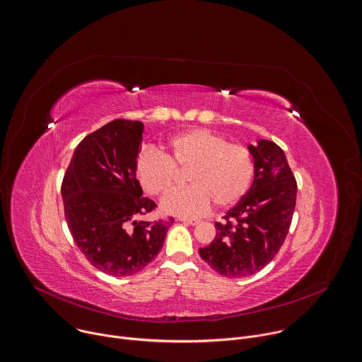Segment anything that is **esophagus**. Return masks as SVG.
<instances>
[{
    "label": "esophagus",
    "instance_id": "obj_1",
    "mask_svg": "<svg viewBox=\"0 0 362 362\" xmlns=\"http://www.w3.org/2000/svg\"><path fill=\"white\" fill-rule=\"evenodd\" d=\"M178 221L184 222V223H188V225H198L199 221L198 219H194V218H187V216H180Z\"/></svg>",
    "mask_w": 362,
    "mask_h": 362
}]
</instances>
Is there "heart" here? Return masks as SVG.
I'll list each match as a JSON object with an SVG mask.
<instances>
[{
    "instance_id": "1",
    "label": "heart",
    "mask_w": 362,
    "mask_h": 362,
    "mask_svg": "<svg viewBox=\"0 0 362 362\" xmlns=\"http://www.w3.org/2000/svg\"><path fill=\"white\" fill-rule=\"evenodd\" d=\"M189 182L163 199V208L175 215L198 216L209 209L236 204L249 189L255 163L249 148L206 129H191L173 137L164 153H140L136 174L143 188L156 197L170 192L185 171Z\"/></svg>"
}]
</instances>
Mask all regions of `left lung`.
<instances>
[{
  "instance_id": "8db88e82",
  "label": "left lung",
  "mask_w": 362,
  "mask_h": 362,
  "mask_svg": "<svg viewBox=\"0 0 362 362\" xmlns=\"http://www.w3.org/2000/svg\"><path fill=\"white\" fill-rule=\"evenodd\" d=\"M255 161L250 189L215 222V239L199 249L219 274L245 277L269 264L288 233L296 208L297 182L284 151L273 141L249 146Z\"/></svg>"
}]
</instances>
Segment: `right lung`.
<instances>
[{
  "label": "right lung",
  "instance_id": "obj_1",
  "mask_svg": "<svg viewBox=\"0 0 362 362\" xmlns=\"http://www.w3.org/2000/svg\"><path fill=\"white\" fill-rule=\"evenodd\" d=\"M143 123L117 119L88 134L62 180L65 219L88 262L126 277L139 273L163 247L173 216L136 221L157 208L136 177Z\"/></svg>",
  "mask_w": 362,
  "mask_h": 362
}]
</instances>
